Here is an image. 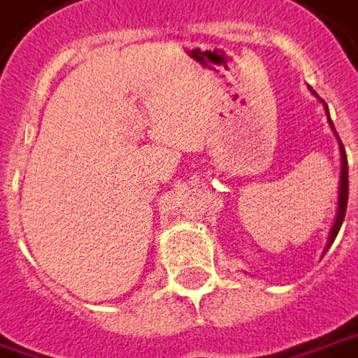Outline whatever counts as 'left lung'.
I'll list each match as a JSON object with an SVG mask.
<instances>
[{
	"label": "left lung",
	"instance_id": "1",
	"mask_svg": "<svg viewBox=\"0 0 358 358\" xmlns=\"http://www.w3.org/2000/svg\"><path fill=\"white\" fill-rule=\"evenodd\" d=\"M309 92L324 104V110L328 114V106H326V102L309 87ZM328 122H330V129L334 131V135H336V139H338V147H341V184H338V209H336V219H334V223H332V229H330V236H328V244L324 248V254L328 252V248L334 244V240H336V236H338V231H341V225L342 221H344V213H346V203H348V164H346V153H344V147L341 143V137H338V133H336V129H334V124H332V120H330V114H328Z\"/></svg>",
	"mask_w": 358,
	"mask_h": 358
}]
</instances>
